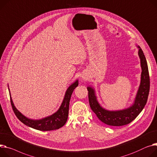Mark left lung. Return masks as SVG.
I'll return each mask as SVG.
<instances>
[{"label":"left lung","mask_w":157,"mask_h":157,"mask_svg":"<svg viewBox=\"0 0 157 157\" xmlns=\"http://www.w3.org/2000/svg\"><path fill=\"white\" fill-rule=\"evenodd\" d=\"M137 47L141 67V82L134 102L130 107L122 110H107L99 103L94 89L90 86L87 87L91 109L102 123L107 125L120 126L130 123L139 115L147 104L150 91L148 68L145 56L140 46Z\"/></svg>","instance_id":"obj_1"}]
</instances>
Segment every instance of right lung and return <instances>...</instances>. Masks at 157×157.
Here are the masks:
<instances>
[{"instance_id": "add662e5", "label": "right lung", "mask_w": 157, "mask_h": 157, "mask_svg": "<svg viewBox=\"0 0 157 157\" xmlns=\"http://www.w3.org/2000/svg\"><path fill=\"white\" fill-rule=\"evenodd\" d=\"M78 86V81L77 80L73 83L68 87L62 103L60 105L59 108L56 112L53 113L50 116H47L43 119H29L25 116H24L22 113H21L15 107L13 99H12L10 90L9 95L10 98V103L14 111V114L19 119V121L25 124V125L34 128L35 129L40 130V131H51L58 129L60 128H62L66 123L68 116V110H69V104L70 100L72 93H73L74 90Z\"/></svg>"}]
</instances>
